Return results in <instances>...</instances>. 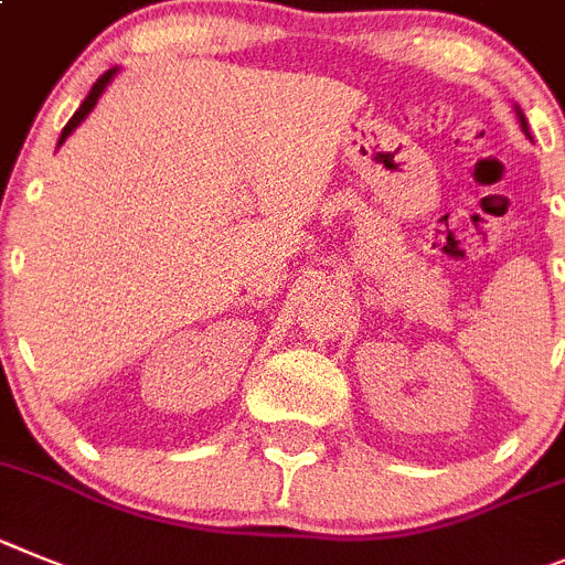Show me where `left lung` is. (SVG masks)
Returning a JSON list of instances; mask_svg holds the SVG:
<instances>
[{
  "label": "left lung",
  "mask_w": 565,
  "mask_h": 565,
  "mask_svg": "<svg viewBox=\"0 0 565 565\" xmlns=\"http://www.w3.org/2000/svg\"><path fill=\"white\" fill-rule=\"evenodd\" d=\"M515 111H518V120H521V129H523V135H530V126H526V118H523V111L518 109V106H515Z\"/></svg>",
  "instance_id": "obj_1"
}]
</instances>
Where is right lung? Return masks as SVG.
Listing matches in <instances>:
<instances>
[{"mask_svg": "<svg viewBox=\"0 0 565 565\" xmlns=\"http://www.w3.org/2000/svg\"><path fill=\"white\" fill-rule=\"evenodd\" d=\"M115 75H118V70H106V73L100 75L98 81H95V84H93V89H89V95H86V98H84V104L78 106V111H75L73 118L67 120V126H64V131H61V137H58V146L64 143V140H67V137L73 135L75 129H78V126H81V120H84L86 115H89V111L95 109V104H98V98H100V95H104V89H106V86H109V81L115 78Z\"/></svg>", "mask_w": 565, "mask_h": 565, "instance_id": "right-lung-1", "label": "right lung"}]
</instances>
